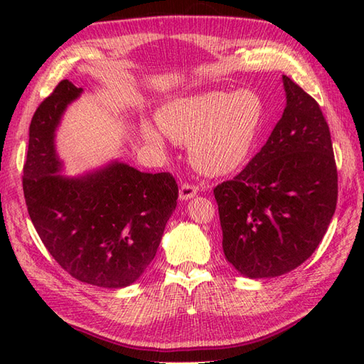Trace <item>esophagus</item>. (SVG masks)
<instances>
[{
  "mask_svg": "<svg viewBox=\"0 0 364 364\" xmlns=\"http://www.w3.org/2000/svg\"><path fill=\"white\" fill-rule=\"evenodd\" d=\"M197 186L192 183H183L180 188V200H189L197 194Z\"/></svg>",
  "mask_w": 364,
  "mask_h": 364,
  "instance_id": "esophagus-1",
  "label": "esophagus"
}]
</instances>
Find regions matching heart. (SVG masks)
Wrapping results in <instances>:
<instances>
[{"mask_svg":"<svg viewBox=\"0 0 364 364\" xmlns=\"http://www.w3.org/2000/svg\"><path fill=\"white\" fill-rule=\"evenodd\" d=\"M262 119V102L252 90H222L176 98L161 107L162 133L176 144H189L194 166L206 175H225L244 162ZM145 139L161 144L162 136L142 127Z\"/></svg>","mask_w":364,"mask_h":364,"instance_id":"b5f03b06","label":"heart"}]
</instances>
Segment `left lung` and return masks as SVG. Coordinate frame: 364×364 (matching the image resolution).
Here are the masks:
<instances>
[{
	"mask_svg": "<svg viewBox=\"0 0 364 364\" xmlns=\"http://www.w3.org/2000/svg\"><path fill=\"white\" fill-rule=\"evenodd\" d=\"M286 107L264 146L233 180L214 188L225 258L250 278L296 269L333 218L338 170L318 102L283 76Z\"/></svg>",
	"mask_w": 364,
	"mask_h": 364,
	"instance_id": "8db88e82",
	"label": "left lung"
}]
</instances>
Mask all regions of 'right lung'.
I'll return each mask as SVG.
<instances>
[{
  "mask_svg": "<svg viewBox=\"0 0 364 364\" xmlns=\"http://www.w3.org/2000/svg\"><path fill=\"white\" fill-rule=\"evenodd\" d=\"M81 92L63 80L38 105L29 125L23 192L37 235L67 274L87 284L123 288L156 255L178 184L168 172L144 173L123 162L81 178L54 175L60 170L54 131Z\"/></svg>",
  "mask_w": 364,
  "mask_h": 364,
  "instance_id": "right-lung-1",
  "label": "right lung"
}]
</instances>
